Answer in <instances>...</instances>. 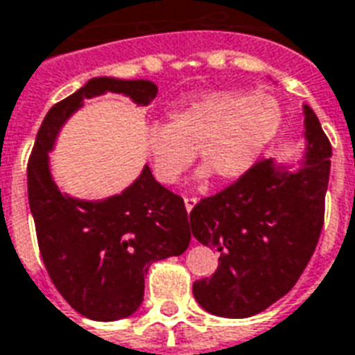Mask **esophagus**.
Instances as JSON below:
<instances>
[{
  "label": "esophagus",
  "instance_id": "esophagus-1",
  "mask_svg": "<svg viewBox=\"0 0 355 355\" xmlns=\"http://www.w3.org/2000/svg\"><path fill=\"white\" fill-rule=\"evenodd\" d=\"M196 203H198V198H184V205H186V211L190 213L193 207H196Z\"/></svg>",
  "mask_w": 355,
  "mask_h": 355
}]
</instances>
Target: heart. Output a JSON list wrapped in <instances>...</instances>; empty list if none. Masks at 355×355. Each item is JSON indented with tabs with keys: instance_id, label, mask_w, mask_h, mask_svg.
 Wrapping results in <instances>:
<instances>
[{
	"instance_id": "obj_1",
	"label": "heart",
	"mask_w": 355,
	"mask_h": 355,
	"mask_svg": "<svg viewBox=\"0 0 355 355\" xmlns=\"http://www.w3.org/2000/svg\"><path fill=\"white\" fill-rule=\"evenodd\" d=\"M283 121L279 101L266 93L216 91L169 112V123L148 125L142 146L162 184H177L196 159V150L220 178L249 171L274 140Z\"/></svg>"
}]
</instances>
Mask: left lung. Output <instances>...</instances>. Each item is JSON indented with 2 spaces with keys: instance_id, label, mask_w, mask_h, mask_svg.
<instances>
[{
  "instance_id": "8db88e82",
  "label": "left lung",
  "mask_w": 355,
  "mask_h": 355,
  "mask_svg": "<svg viewBox=\"0 0 355 355\" xmlns=\"http://www.w3.org/2000/svg\"><path fill=\"white\" fill-rule=\"evenodd\" d=\"M306 154L291 171L261 159L223 192L201 200L188 230L220 253L211 277L193 283L203 310L249 318L287 295L312 259L325 215L331 144L304 104Z\"/></svg>"
}]
</instances>
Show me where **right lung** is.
I'll return each instance as SVG.
<instances>
[{"label":"right lung","mask_w":355,"mask_h":355,"mask_svg":"<svg viewBox=\"0 0 355 355\" xmlns=\"http://www.w3.org/2000/svg\"><path fill=\"white\" fill-rule=\"evenodd\" d=\"M104 93L148 106L157 87L148 80H89L47 112L28 162V201L45 268L66 302L94 321L137 312L150 264L182 254L192 238L182 198L159 184L148 165L131 186L106 200H78L55 184L49 152L60 127L83 101Z\"/></svg>","instance_id":"add662e5"}]
</instances>
